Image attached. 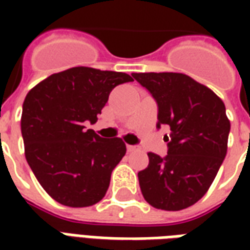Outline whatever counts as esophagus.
<instances>
[{
	"mask_svg": "<svg viewBox=\"0 0 250 250\" xmlns=\"http://www.w3.org/2000/svg\"><path fill=\"white\" fill-rule=\"evenodd\" d=\"M138 150V147L136 146H130V145H127V151L128 152H134Z\"/></svg>",
	"mask_w": 250,
	"mask_h": 250,
	"instance_id": "34e87169",
	"label": "esophagus"
}]
</instances>
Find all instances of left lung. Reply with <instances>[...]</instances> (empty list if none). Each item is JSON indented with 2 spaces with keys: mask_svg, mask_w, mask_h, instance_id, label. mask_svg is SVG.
<instances>
[{
  "mask_svg": "<svg viewBox=\"0 0 250 250\" xmlns=\"http://www.w3.org/2000/svg\"><path fill=\"white\" fill-rule=\"evenodd\" d=\"M158 103V125L170 127L167 155L148 152L138 173L143 197L157 209L177 211L204 197L228 151L230 122L210 88L185 73H132Z\"/></svg>",
  "mask_w": 250,
  "mask_h": 250,
  "instance_id": "8db88e82",
  "label": "left lung"
}]
</instances>
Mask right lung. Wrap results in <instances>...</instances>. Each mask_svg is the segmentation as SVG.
<instances>
[{
	"mask_svg": "<svg viewBox=\"0 0 250 250\" xmlns=\"http://www.w3.org/2000/svg\"><path fill=\"white\" fill-rule=\"evenodd\" d=\"M132 82L123 72L73 66L30 89L22 104L25 158L42 188L59 204L85 208L102 201L111 173L125 154L120 138L103 139L93 125L116 85Z\"/></svg>",
	"mask_w": 250,
	"mask_h": 250,
	"instance_id": "add662e5",
	"label": "right lung"
}]
</instances>
